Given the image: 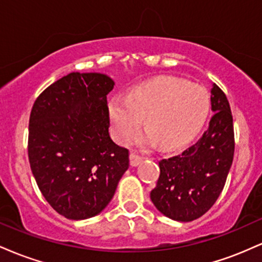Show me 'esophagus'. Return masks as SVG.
Wrapping results in <instances>:
<instances>
[{"instance_id": "1", "label": "esophagus", "mask_w": 262, "mask_h": 262, "mask_svg": "<svg viewBox=\"0 0 262 262\" xmlns=\"http://www.w3.org/2000/svg\"><path fill=\"white\" fill-rule=\"evenodd\" d=\"M129 160H130L132 166H138V165L141 164V161H143V158L139 155H137L135 152H130V155H129Z\"/></svg>"}]
</instances>
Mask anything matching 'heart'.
Wrapping results in <instances>:
<instances>
[{
  "label": "heart",
  "instance_id": "heart-1",
  "mask_svg": "<svg viewBox=\"0 0 262 262\" xmlns=\"http://www.w3.org/2000/svg\"><path fill=\"white\" fill-rule=\"evenodd\" d=\"M209 96L203 87L172 77H161L134 87L125 96H114L108 104L113 133L121 143L135 134L143 123L148 130L135 138L139 146L159 141L165 149L187 143L206 122Z\"/></svg>",
  "mask_w": 262,
  "mask_h": 262
}]
</instances>
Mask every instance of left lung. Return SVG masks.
<instances>
[{"mask_svg": "<svg viewBox=\"0 0 262 262\" xmlns=\"http://www.w3.org/2000/svg\"><path fill=\"white\" fill-rule=\"evenodd\" d=\"M214 116L201 139L182 154L159 161L160 176L150 198L165 217L191 222L202 217L223 191L234 158L233 116L227 96L213 83Z\"/></svg>", "mask_w": 262, "mask_h": 262, "instance_id": "left-lung-1", "label": "left lung"}]
</instances>
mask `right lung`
I'll use <instances>...</instances> for the list:
<instances>
[{"label":"right lung","mask_w":262,"mask_h":262,"mask_svg":"<svg viewBox=\"0 0 262 262\" xmlns=\"http://www.w3.org/2000/svg\"><path fill=\"white\" fill-rule=\"evenodd\" d=\"M114 81L100 73H71L33 104L28 158L41 194L73 221L108 206L129 167V151L110 135L107 95Z\"/></svg>","instance_id":"right-lung-1"}]
</instances>
